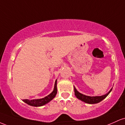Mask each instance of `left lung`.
I'll return each mask as SVG.
<instances>
[{
	"mask_svg": "<svg viewBox=\"0 0 125 125\" xmlns=\"http://www.w3.org/2000/svg\"><path fill=\"white\" fill-rule=\"evenodd\" d=\"M112 89H111L110 90V91L107 94H104V95L102 96H86L84 95V94H83L79 92L76 89L75 87H74V94H75V96H76L77 98L81 100L82 101L84 102L89 104H94L100 102V101L104 100V99L109 94V93L112 91Z\"/></svg>",
	"mask_w": 125,
	"mask_h": 125,
	"instance_id": "left-lung-1",
	"label": "left lung"
}]
</instances>
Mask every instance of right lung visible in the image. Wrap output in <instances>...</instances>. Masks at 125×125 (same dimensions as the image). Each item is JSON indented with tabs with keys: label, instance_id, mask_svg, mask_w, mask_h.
Listing matches in <instances>:
<instances>
[{
	"label": "right lung",
	"instance_id": "1",
	"mask_svg": "<svg viewBox=\"0 0 125 125\" xmlns=\"http://www.w3.org/2000/svg\"><path fill=\"white\" fill-rule=\"evenodd\" d=\"M57 94V80H56L55 83H54V90L51 94H49L47 96L44 97V98L40 99H33V100H28V99H23V101L25 102L26 104H29L33 106H42L49 102L51 100L55 97Z\"/></svg>",
	"mask_w": 125,
	"mask_h": 125
}]
</instances>
